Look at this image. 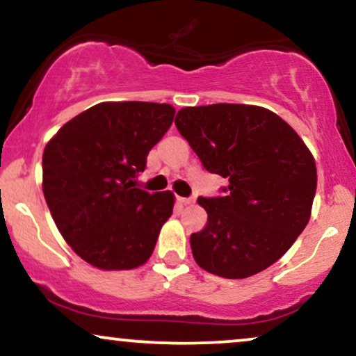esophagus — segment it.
<instances>
[{
	"instance_id": "1",
	"label": "esophagus",
	"mask_w": 356,
	"mask_h": 356,
	"mask_svg": "<svg viewBox=\"0 0 356 356\" xmlns=\"http://www.w3.org/2000/svg\"><path fill=\"white\" fill-rule=\"evenodd\" d=\"M177 201L179 202V204H193V202H195V197H181V196H178L177 197Z\"/></svg>"
}]
</instances>
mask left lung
Returning a JSON list of instances; mask_svg holds the SVG:
<instances>
[{
    "mask_svg": "<svg viewBox=\"0 0 356 356\" xmlns=\"http://www.w3.org/2000/svg\"><path fill=\"white\" fill-rule=\"evenodd\" d=\"M175 126L207 172L229 179L224 196L197 197L207 224L189 238L196 263L229 280L266 270L311 218L317 188L311 150L288 122L260 106L183 108Z\"/></svg>",
    "mask_w": 356,
    "mask_h": 356,
    "instance_id": "1",
    "label": "left lung"
}]
</instances>
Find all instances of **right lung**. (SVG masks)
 Segmentation results:
<instances>
[{
  "label": "right lung",
  "instance_id": "obj_1",
  "mask_svg": "<svg viewBox=\"0 0 356 356\" xmlns=\"http://www.w3.org/2000/svg\"><path fill=\"white\" fill-rule=\"evenodd\" d=\"M173 118L167 103L108 101L83 111L45 145L50 214L73 252L96 268H137L154 252L175 196L134 188V178Z\"/></svg>",
  "mask_w": 356,
  "mask_h": 356
}]
</instances>
